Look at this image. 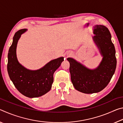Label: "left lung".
<instances>
[{
    "label": "left lung",
    "instance_id": "left-lung-1",
    "mask_svg": "<svg viewBox=\"0 0 123 123\" xmlns=\"http://www.w3.org/2000/svg\"><path fill=\"white\" fill-rule=\"evenodd\" d=\"M94 31V41L103 56L98 67L90 70L72 58L67 59L73 85L76 90L86 94L98 93L105 88L115 72L117 66L116 50L109 29L100 25L95 26Z\"/></svg>",
    "mask_w": 123,
    "mask_h": 123
}]
</instances>
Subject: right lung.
Masks as SVG:
<instances>
[{
  "mask_svg": "<svg viewBox=\"0 0 123 123\" xmlns=\"http://www.w3.org/2000/svg\"><path fill=\"white\" fill-rule=\"evenodd\" d=\"M26 29L15 33L12 44L8 53L7 72L10 79L17 90L29 98L41 97L50 90L54 81L53 74L64 60L63 57L52 60L37 70H29L18 62L16 57V47L20 35Z\"/></svg>",
  "mask_w": 123,
  "mask_h": 123,
  "instance_id": "right-lung-1",
  "label": "right lung"
}]
</instances>
